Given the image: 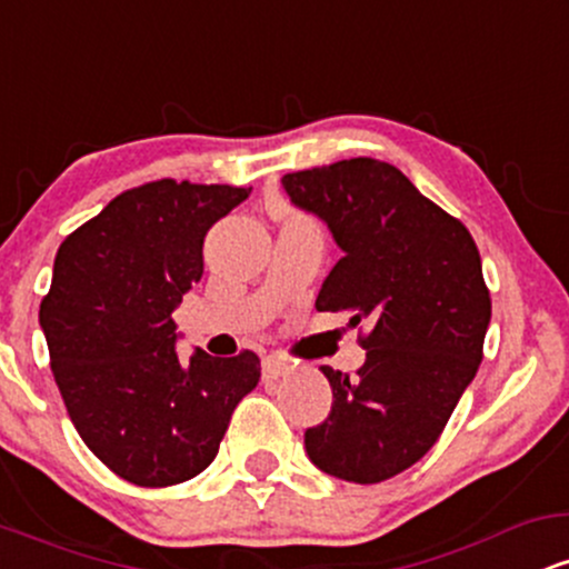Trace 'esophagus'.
I'll return each instance as SVG.
<instances>
[{"label": "esophagus", "instance_id": "esophagus-1", "mask_svg": "<svg viewBox=\"0 0 569 569\" xmlns=\"http://www.w3.org/2000/svg\"><path fill=\"white\" fill-rule=\"evenodd\" d=\"M262 371H264V382H276V380H280V377L289 375L291 363L280 361V358H264Z\"/></svg>", "mask_w": 569, "mask_h": 569}]
</instances>
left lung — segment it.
Returning <instances> with one entry per match:
<instances>
[{
  "label": "left lung",
  "instance_id": "8db88e82",
  "mask_svg": "<svg viewBox=\"0 0 569 569\" xmlns=\"http://www.w3.org/2000/svg\"><path fill=\"white\" fill-rule=\"evenodd\" d=\"M280 184L342 251L316 307L371 323L358 377L321 367L335 403L307 428V457L337 479L377 485L433 447L476 377L492 316L479 248L390 162L339 160Z\"/></svg>",
  "mask_w": 569,
  "mask_h": 569
}]
</instances>
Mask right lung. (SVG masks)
Masks as SVG:
<instances>
[{
  "label": "right lung",
  "instance_id": "1",
  "mask_svg": "<svg viewBox=\"0 0 569 569\" xmlns=\"http://www.w3.org/2000/svg\"><path fill=\"white\" fill-rule=\"evenodd\" d=\"M251 187L152 181L117 198L56 253L39 305L50 369L77 433L109 471L171 487L206 471L259 358L176 352L173 310L202 276V240Z\"/></svg>",
  "mask_w": 569,
  "mask_h": 569
}]
</instances>
